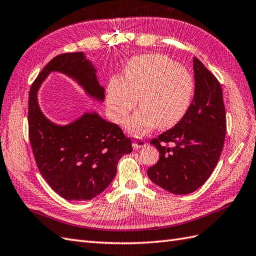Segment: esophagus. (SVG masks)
<instances>
[{"label":"esophagus","instance_id":"34e87169","mask_svg":"<svg viewBox=\"0 0 256 256\" xmlns=\"http://www.w3.org/2000/svg\"><path fill=\"white\" fill-rule=\"evenodd\" d=\"M144 146H146V142L142 138H135L133 140V147L135 148V150H138V148H142Z\"/></svg>","mask_w":256,"mask_h":256}]
</instances>
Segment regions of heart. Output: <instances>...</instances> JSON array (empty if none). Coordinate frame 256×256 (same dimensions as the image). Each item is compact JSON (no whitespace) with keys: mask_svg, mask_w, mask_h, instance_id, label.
<instances>
[{"mask_svg":"<svg viewBox=\"0 0 256 256\" xmlns=\"http://www.w3.org/2000/svg\"><path fill=\"white\" fill-rule=\"evenodd\" d=\"M194 82L186 68L162 54L138 56L126 68L124 80L112 78L106 89L111 118L123 123L136 102L140 110L128 120L126 128L140 135L154 126H174L186 114L193 98Z\"/></svg>","mask_w":256,"mask_h":256,"instance_id":"obj_1","label":"heart"}]
</instances>
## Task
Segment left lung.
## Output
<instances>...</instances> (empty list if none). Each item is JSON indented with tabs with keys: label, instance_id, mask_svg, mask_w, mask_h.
<instances>
[{
	"label": "left lung",
	"instance_id": "8db88e82",
	"mask_svg": "<svg viewBox=\"0 0 256 256\" xmlns=\"http://www.w3.org/2000/svg\"><path fill=\"white\" fill-rule=\"evenodd\" d=\"M193 68L195 92L186 114L150 140L160 157L147 174L157 186L178 195L194 192L210 176L227 130L220 82L198 58Z\"/></svg>",
	"mask_w": 256,
	"mask_h": 256
}]
</instances>
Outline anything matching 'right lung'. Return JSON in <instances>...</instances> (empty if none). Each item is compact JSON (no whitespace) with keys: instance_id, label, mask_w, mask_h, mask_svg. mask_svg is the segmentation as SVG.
<instances>
[{"instance_id":"add662e5","label":"right lung","mask_w":256,"mask_h":256,"mask_svg":"<svg viewBox=\"0 0 256 256\" xmlns=\"http://www.w3.org/2000/svg\"><path fill=\"white\" fill-rule=\"evenodd\" d=\"M52 70L72 76L85 90L104 97L92 65L82 52L54 56L41 70L29 92L28 133L41 176L68 200H90L109 186L120 158L133 150L130 140L114 123L85 114L66 126L51 123L40 111L37 90Z\"/></svg>"}]
</instances>
